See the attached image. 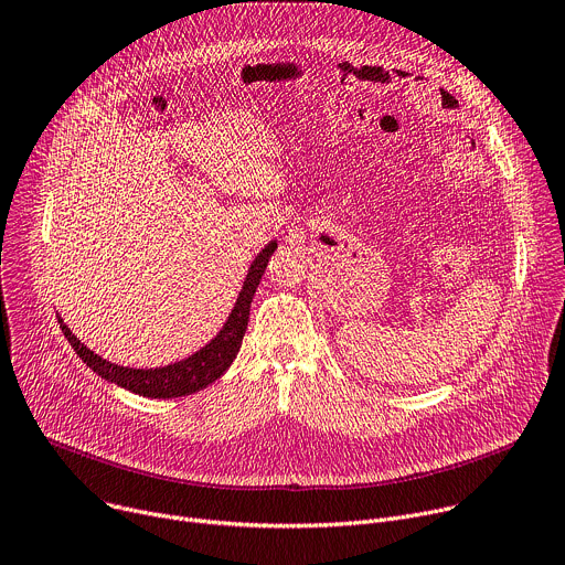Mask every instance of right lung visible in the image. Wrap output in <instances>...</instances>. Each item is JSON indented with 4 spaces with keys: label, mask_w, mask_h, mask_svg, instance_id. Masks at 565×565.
<instances>
[{
    "label": "right lung",
    "mask_w": 565,
    "mask_h": 565,
    "mask_svg": "<svg viewBox=\"0 0 565 565\" xmlns=\"http://www.w3.org/2000/svg\"><path fill=\"white\" fill-rule=\"evenodd\" d=\"M276 249H278V241H269L265 245V249L249 265L243 289L238 291L236 305H234L232 313L227 316V320H224V324L220 327V331L211 338L204 348H200L195 354H191L178 363H171L164 367H147V370L116 365V363L97 356L95 352H90L71 331V327L62 320V316H57L60 327H62L64 335L68 338V343L75 350V354L86 363V367H90L104 381L116 383L118 387H125L134 394L147 396V398H178V396L193 394V392L215 383L224 372L232 367L234 359L238 356L241 345H243V335H245L247 322H249V307H252L254 294H256L260 278L267 269V263Z\"/></svg>",
    "instance_id": "obj_1"
}]
</instances>
